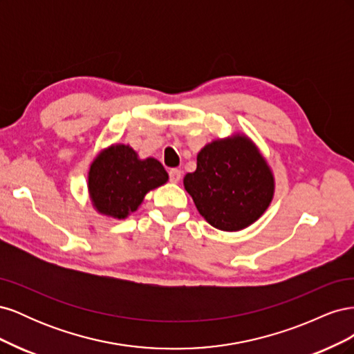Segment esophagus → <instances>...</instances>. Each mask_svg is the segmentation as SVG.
Here are the masks:
<instances>
[{
	"label": "esophagus",
	"mask_w": 354,
	"mask_h": 354,
	"mask_svg": "<svg viewBox=\"0 0 354 354\" xmlns=\"http://www.w3.org/2000/svg\"><path fill=\"white\" fill-rule=\"evenodd\" d=\"M168 176H169V181H173V183H178L180 178H181V169L171 168L168 171Z\"/></svg>",
	"instance_id": "34e87169"
}]
</instances>
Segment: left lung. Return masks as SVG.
I'll return each instance as SVG.
<instances>
[{
    "mask_svg": "<svg viewBox=\"0 0 354 354\" xmlns=\"http://www.w3.org/2000/svg\"><path fill=\"white\" fill-rule=\"evenodd\" d=\"M185 187L211 226L234 232L250 226L269 207L273 176L255 146L243 136L207 145Z\"/></svg>",
    "mask_w": 354,
    "mask_h": 354,
    "instance_id": "8db88e82",
    "label": "left lung"
}]
</instances>
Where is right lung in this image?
I'll use <instances>...</instances> for the list:
<instances>
[{
  "label": "right lung",
  "instance_id": "right-lung-1",
  "mask_svg": "<svg viewBox=\"0 0 354 354\" xmlns=\"http://www.w3.org/2000/svg\"><path fill=\"white\" fill-rule=\"evenodd\" d=\"M167 180L168 174L159 160H140L131 147L116 145L93 162L88 187L99 212L124 218L138 208L149 190Z\"/></svg>",
  "mask_w": 354,
  "mask_h": 354
}]
</instances>
